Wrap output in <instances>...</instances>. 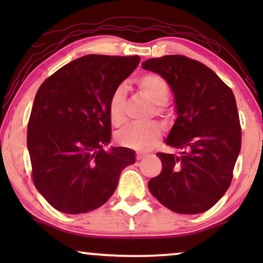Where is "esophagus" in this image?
<instances>
[{
    "label": "esophagus",
    "mask_w": 263,
    "mask_h": 263,
    "mask_svg": "<svg viewBox=\"0 0 263 263\" xmlns=\"http://www.w3.org/2000/svg\"><path fill=\"white\" fill-rule=\"evenodd\" d=\"M145 157H146L145 154H141V153L136 154V159H138V160H141V159H143V158H145Z\"/></svg>",
    "instance_id": "1"
}]
</instances>
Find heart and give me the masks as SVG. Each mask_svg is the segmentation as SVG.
<instances>
[{
  "label": "heart",
  "mask_w": 263,
  "mask_h": 263,
  "mask_svg": "<svg viewBox=\"0 0 263 263\" xmlns=\"http://www.w3.org/2000/svg\"><path fill=\"white\" fill-rule=\"evenodd\" d=\"M139 91L156 105H164L170 98V87L166 80L160 75L148 73L136 80ZM124 88L120 86L111 95L109 102V116L114 125H120L124 121ZM161 129L158 124H149L146 127L130 125L117 133L116 139L120 145L129 148L145 151L154 145L160 139Z\"/></svg>",
  "instance_id": "b5f03b06"
}]
</instances>
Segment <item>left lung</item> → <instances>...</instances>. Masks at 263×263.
Here are the masks:
<instances>
[{
    "label": "left lung",
    "instance_id": "left-lung-1",
    "mask_svg": "<svg viewBox=\"0 0 263 263\" xmlns=\"http://www.w3.org/2000/svg\"><path fill=\"white\" fill-rule=\"evenodd\" d=\"M142 68L166 80L177 116L165 143L178 153L157 154L163 167L149 192L176 213H202L229 189L240 152L235 96L213 70L185 56L149 59Z\"/></svg>",
    "mask_w": 263,
    "mask_h": 263
}]
</instances>
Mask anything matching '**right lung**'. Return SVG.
<instances>
[{"instance_id": "obj_1", "label": "right lung", "mask_w": 263, "mask_h": 263, "mask_svg": "<svg viewBox=\"0 0 263 263\" xmlns=\"http://www.w3.org/2000/svg\"><path fill=\"white\" fill-rule=\"evenodd\" d=\"M140 63L139 56L86 55L39 87L27 125L32 177L41 195L67 214L103 206L135 152L111 147L109 102Z\"/></svg>"}]
</instances>
